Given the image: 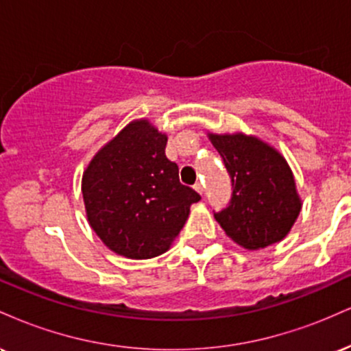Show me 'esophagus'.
<instances>
[{
  "label": "esophagus",
  "instance_id": "esophagus-1",
  "mask_svg": "<svg viewBox=\"0 0 351 351\" xmlns=\"http://www.w3.org/2000/svg\"><path fill=\"white\" fill-rule=\"evenodd\" d=\"M195 189L199 193V195H203V193H204L203 183H201V181H196V183H195Z\"/></svg>",
  "mask_w": 351,
  "mask_h": 351
}]
</instances>
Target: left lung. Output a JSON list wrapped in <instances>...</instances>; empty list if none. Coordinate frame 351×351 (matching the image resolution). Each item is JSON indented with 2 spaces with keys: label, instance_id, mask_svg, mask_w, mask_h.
<instances>
[{
  "label": "left lung",
  "instance_id": "8db88e82",
  "mask_svg": "<svg viewBox=\"0 0 351 351\" xmlns=\"http://www.w3.org/2000/svg\"><path fill=\"white\" fill-rule=\"evenodd\" d=\"M231 176L228 206L215 213L224 232L245 249L284 239L300 213V199L287 162L254 136L209 135Z\"/></svg>",
  "mask_w": 351,
  "mask_h": 351
}]
</instances>
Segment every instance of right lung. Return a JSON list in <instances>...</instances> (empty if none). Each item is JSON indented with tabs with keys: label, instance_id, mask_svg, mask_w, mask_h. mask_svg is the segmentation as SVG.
Masks as SVG:
<instances>
[{
	"label": "right lung",
	"instance_id": "obj_1",
	"mask_svg": "<svg viewBox=\"0 0 351 351\" xmlns=\"http://www.w3.org/2000/svg\"><path fill=\"white\" fill-rule=\"evenodd\" d=\"M167 135L147 120L125 127L100 150L82 178L92 229L112 251L150 259L170 247L201 196L180 183L165 155Z\"/></svg>",
	"mask_w": 351,
	"mask_h": 351
}]
</instances>
